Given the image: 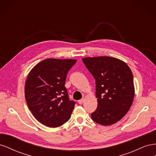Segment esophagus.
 <instances>
[{
    "mask_svg": "<svg viewBox=\"0 0 156 156\" xmlns=\"http://www.w3.org/2000/svg\"><path fill=\"white\" fill-rule=\"evenodd\" d=\"M84 98L81 99V100H79V101H78V103H79V104H80V105H81V104H83V103L84 102Z\"/></svg>",
    "mask_w": 156,
    "mask_h": 156,
    "instance_id": "obj_1",
    "label": "esophagus"
}]
</instances>
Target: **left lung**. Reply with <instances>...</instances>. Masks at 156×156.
Here are the masks:
<instances>
[{"instance_id": "left-lung-1", "label": "left lung", "mask_w": 156, "mask_h": 156, "mask_svg": "<svg viewBox=\"0 0 156 156\" xmlns=\"http://www.w3.org/2000/svg\"><path fill=\"white\" fill-rule=\"evenodd\" d=\"M96 80V110L92 119L102 126H109L121 120L133 101L135 88L131 70L119 59L98 56L82 59Z\"/></svg>"}]
</instances>
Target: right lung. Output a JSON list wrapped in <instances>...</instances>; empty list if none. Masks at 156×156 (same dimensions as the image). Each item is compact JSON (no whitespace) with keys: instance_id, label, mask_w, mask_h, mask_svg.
<instances>
[{"instance_id":"1","label":"right lung","mask_w":156,"mask_h":156,"mask_svg":"<svg viewBox=\"0 0 156 156\" xmlns=\"http://www.w3.org/2000/svg\"><path fill=\"white\" fill-rule=\"evenodd\" d=\"M74 59L48 58L36 64L25 83V100L29 110L41 124L56 127L68 122L75 102L69 100L64 87Z\"/></svg>"}]
</instances>
